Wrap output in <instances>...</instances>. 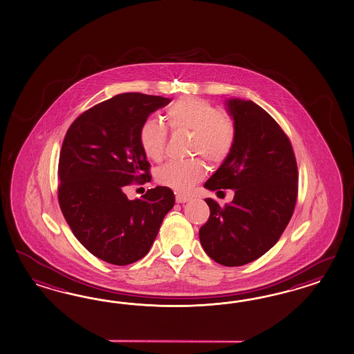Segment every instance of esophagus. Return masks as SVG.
<instances>
[{"instance_id":"esophagus-1","label":"esophagus","mask_w":354,"mask_h":354,"mask_svg":"<svg viewBox=\"0 0 354 354\" xmlns=\"http://www.w3.org/2000/svg\"><path fill=\"white\" fill-rule=\"evenodd\" d=\"M190 201V198L187 195H182V194H177L176 195V202L177 203H186Z\"/></svg>"}]
</instances>
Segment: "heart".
I'll list each match as a JSON object with an SVG mask.
<instances>
[{
	"mask_svg": "<svg viewBox=\"0 0 354 354\" xmlns=\"http://www.w3.org/2000/svg\"><path fill=\"white\" fill-rule=\"evenodd\" d=\"M165 120L172 131L192 133L190 155H201L211 164H221L232 153L236 128L232 116L207 100L186 97L174 102L165 112ZM168 131L162 122L147 119L138 131L143 153L153 162H160L165 153ZM201 159L168 162L156 172V181L174 192H186L205 174Z\"/></svg>",
	"mask_w": 354,
	"mask_h": 354,
	"instance_id": "b5f03b06",
	"label": "heart"
}]
</instances>
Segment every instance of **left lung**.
Returning <instances> with one entry per match:
<instances>
[{"label": "left lung", "instance_id": "obj_1", "mask_svg": "<svg viewBox=\"0 0 354 354\" xmlns=\"http://www.w3.org/2000/svg\"><path fill=\"white\" fill-rule=\"evenodd\" d=\"M226 104L236 140L204 187L235 194L225 207L205 199L211 214L199 239L216 263L241 266L261 257L281 238L296 205L299 176L291 142L268 112L239 98Z\"/></svg>", "mask_w": 354, "mask_h": 354}]
</instances>
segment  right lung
Returning a JSON list of instances; mask_svg holds the SVG:
<instances>
[{"label": "right lung", "mask_w": 354, "mask_h": 354, "mask_svg": "<svg viewBox=\"0 0 354 354\" xmlns=\"http://www.w3.org/2000/svg\"><path fill=\"white\" fill-rule=\"evenodd\" d=\"M169 102L142 93L118 94L82 112L66 133L58 202L77 241L106 263L122 266L141 260L174 205V194L165 186L134 201L124 194L133 182L151 180L138 131Z\"/></svg>", "instance_id": "add662e5"}]
</instances>
